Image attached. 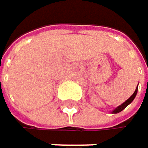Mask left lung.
Here are the masks:
<instances>
[{
  "instance_id": "8db88e82",
  "label": "left lung",
  "mask_w": 148,
  "mask_h": 148,
  "mask_svg": "<svg viewBox=\"0 0 148 148\" xmlns=\"http://www.w3.org/2000/svg\"><path fill=\"white\" fill-rule=\"evenodd\" d=\"M137 93H138V86H137V88H136V90H135V92H134L133 93V95L130 96V97L128 99V100H126L125 102H124L123 103H121V105H119L118 106V107L117 108H115L112 112V113H118V112H121L122 110H124V109H125L126 107H127V106L134 100V98H135L136 97V95H137Z\"/></svg>"
}]
</instances>
